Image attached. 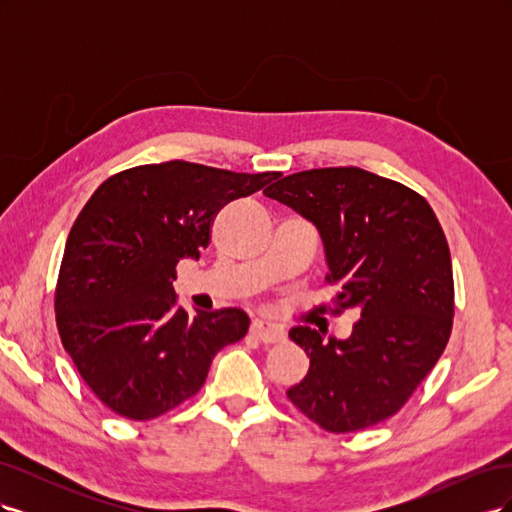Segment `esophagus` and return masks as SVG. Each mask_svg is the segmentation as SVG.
<instances>
[{
  "mask_svg": "<svg viewBox=\"0 0 512 512\" xmlns=\"http://www.w3.org/2000/svg\"><path fill=\"white\" fill-rule=\"evenodd\" d=\"M250 333H252L256 339H260L262 344H277V342H282V339L286 337V333H284L282 327H277V324H273V322H269V320H260V318L252 322Z\"/></svg>",
  "mask_w": 512,
  "mask_h": 512,
  "instance_id": "1",
  "label": "esophagus"
}]
</instances>
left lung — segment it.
I'll return each instance as SVG.
<instances>
[{"instance_id":"1","label":"left lung","mask_w":512,"mask_h":512,"mask_svg":"<svg viewBox=\"0 0 512 512\" xmlns=\"http://www.w3.org/2000/svg\"><path fill=\"white\" fill-rule=\"evenodd\" d=\"M265 196L316 224L324 282L339 286L335 314H361L348 339L290 329L309 371L288 399L331 433L386 421L438 363L453 329V265L436 213L404 183L356 166L301 170Z\"/></svg>"}]
</instances>
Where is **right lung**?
<instances>
[{
  "label": "right lung",
  "instance_id": "add662e5",
  "mask_svg": "<svg viewBox=\"0 0 512 512\" xmlns=\"http://www.w3.org/2000/svg\"><path fill=\"white\" fill-rule=\"evenodd\" d=\"M280 173L170 160L108 177L72 224L55 288L61 344L102 404L151 421L205 384L213 356L245 337L237 307L190 316L173 280L181 258H198L230 200Z\"/></svg>",
  "mask_w": 512,
  "mask_h": 512
}]
</instances>
